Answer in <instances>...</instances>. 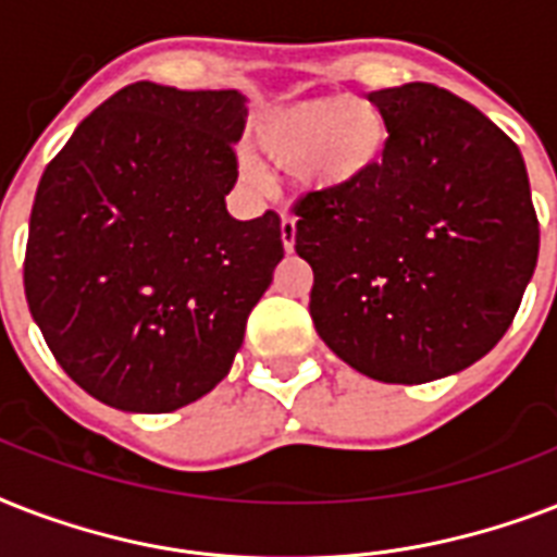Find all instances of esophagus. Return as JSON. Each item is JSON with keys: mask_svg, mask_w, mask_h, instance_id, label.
Returning <instances> with one entry per match:
<instances>
[{"mask_svg": "<svg viewBox=\"0 0 557 557\" xmlns=\"http://www.w3.org/2000/svg\"><path fill=\"white\" fill-rule=\"evenodd\" d=\"M280 236H283V248L295 251V236H297V219L283 216L280 219Z\"/></svg>", "mask_w": 557, "mask_h": 557, "instance_id": "obj_1", "label": "esophagus"}]
</instances>
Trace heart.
<instances>
[{
  "label": "heart",
  "instance_id": "heart-1",
  "mask_svg": "<svg viewBox=\"0 0 557 557\" xmlns=\"http://www.w3.org/2000/svg\"><path fill=\"white\" fill-rule=\"evenodd\" d=\"M253 144L271 164L292 168L306 190H338L379 164L387 121L370 100H297L265 112L253 126Z\"/></svg>",
  "mask_w": 557,
  "mask_h": 557
}]
</instances>
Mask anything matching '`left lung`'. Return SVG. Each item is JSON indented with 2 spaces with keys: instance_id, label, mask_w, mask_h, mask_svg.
Segmentation results:
<instances>
[{
  "instance_id": "8db88e82",
  "label": "left lung",
  "mask_w": 557,
  "mask_h": 557,
  "mask_svg": "<svg viewBox=\"0 0 557 557\" xmlns=\"http://www.w3.org/2000/svg\"><path fill=\"white\" fill-rule=\"evenodd\" d=\"M387 121L364 178L295 205L314 330L384 384H424L492 352L535 274L541 227L518 144L431 83L370 91Z\"/></svg>"
}]
</instances>
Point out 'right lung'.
<instances>
[{"label": "right lung", "mask_w": 557, "mask_h": 557, "mask_svg": "<svg viewBox=\"0 0 557 557\" xmlns=\"http://www.w3.org/2000/svg\"><path fill=\"white\" fill-rule=\"evenodd\" d=\"M245 117L236 89L133 83L39 178L25 300L57 364L103 405L170 413L234 364L283 260L274 210H225Z\"/></svg>", "instance_id": "obj_1"}]
</instances>
